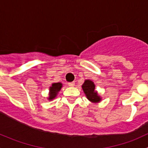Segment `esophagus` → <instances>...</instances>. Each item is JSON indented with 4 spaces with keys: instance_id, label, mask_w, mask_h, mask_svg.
<instances>
[{
    "instance_id": "esophagus-1",
    "label": "esophagus",
    "mask_w": 148,
    "mask_h": 148,
    "mask_svg": "<svg viewBox=\"0 0 148 148\" xmlns=\"http://www.w3.org/2000/svg\"><path fill=\"white\" fill-rule=\"evenodd\" d=\"M68 85L69 86H74L75 85V82H69Z\"/></svg>"
}]
</instances>
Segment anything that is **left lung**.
I'll return each instance as SVG.
<instances>
[{
	"label": "left lung",
	"instance_id": "1",
	"mask_svg": "<svg viewBox=\"0 0 148 148\" xmlns=\"http://www.w3.org/2000/svg\"><path fill=\"white\" fill-rule=\"evenodd\" d=\"M82 89L89 100L93 102H98L100 101V97L97 93L95 92V86L91 80H86L82 85Z\"/></svg>",
	"mask_w": 148,
	"mask_h": 148
}]
</instances>
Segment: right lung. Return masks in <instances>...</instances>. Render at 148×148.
I'll return each instance as SVG.
<instances>
[{"instance_id": "right-lung-1", "label": "right lung", "mask_w": 148, "mask_h": 148, "mask_svg": "<svg viewBox=\"0 0 148 148\" xmlns=\"http://www.w3.org/2000/svg\"><path fill=\"white\" fill-rule=\"evenodd\" d=\"M62 83L58 82V83H53L52 84V86H51L49 90H50V94H49V98L50 99H53V98H55L56 97L58 92H59L62 88Z\"/></svg>"}]
</instances>
